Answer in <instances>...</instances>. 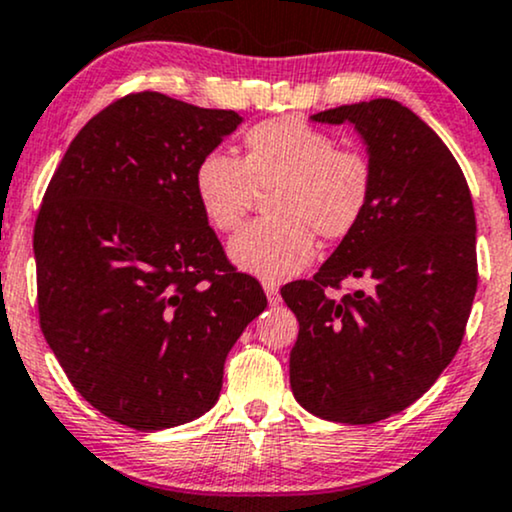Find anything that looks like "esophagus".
<instances>
[{"label": "esophagus", "mask_w": 512, "mask_h": 512, "mask_svg": "<svg viewBox=\"0 0 512 512\" xmlns=\"http://www.w3.org/2000/svg\"><path fill=\"white\" fill-rule=\"evenodd\" d=\"M262 289L267 293V301L272 305H279L281 303V293H279V286L274 284V281H262Z\"/></svg>", "instance_id": "1"}]
</instances>
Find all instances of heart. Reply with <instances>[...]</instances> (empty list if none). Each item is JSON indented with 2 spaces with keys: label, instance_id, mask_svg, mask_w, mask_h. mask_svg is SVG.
<instances>
[{
  "label": "heart",
  "instance_id": "1",
  "mask_svg": "<svg viewBox=\"0 0 512 512\" xmlns=\"http://www.w3.org/2000/svg\"><path fill=\"white\" fill-rule=\"evenodd\" d=\"M243 158L207 151L195 166V197L211 228L236 231L257 187H272L264 216L228 245L231 260L269 281L298 274L315 255V236L342 240L373 202L375 166L354 146H337L301 117H276L243 134Z\"/></svg>",
  "mask_w": 512,
  "mask_h": 512
}]
</instances>
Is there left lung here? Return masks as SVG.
<instances>
[{
	"mask_svg": "<svg viewBox=\"0 0 512 512\" xmlns=\"http://www.w3.org/2000/svg\"><path fill=\"white\" fill-rule=\"evenodd\" d=\"M351 122L375 166L373 202L313 279L281 296L298 317L291 390L337 424L407 409L460 349L477 293V221L462 168L402 103L375 98L313 115ZM363 290L334 299L344 280Z\"/></svg>",
	"mask_w": 512,
	"mask_h": 512,
	"instance_id": "left-lung-1",
	"label": "left lung"
}]
</instances>
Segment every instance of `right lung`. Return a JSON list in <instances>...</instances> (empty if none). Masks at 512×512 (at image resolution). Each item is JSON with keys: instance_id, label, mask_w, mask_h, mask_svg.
<instances>
[{"instance_id": "1", "label": "right lung", "mask_w": 512, "mask_h": 512, "mask_svg": "<svg viewBox=\"0 0 512 512\" xmlns=\"http://www.w3.org/2000/svg\"><path fill=\"white\" fill-rule=\"evenodd\" d=\"M238 122L127 93L81 127L45 190L33 231L40 330L74 390L122 426L161 431L214 407L228 351L267 308L192 185Z\"/></svg>"}]
</instances>
